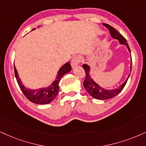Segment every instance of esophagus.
I'll list each match as a JSON object with an SVG mask.
<instances>
[{
	"mask_svg": "<svg viewBox=\"0 0 146 146\" xmlns=\"http://www.w3.org/2000/svg\"><path fill=\"white\" fill-rule=\"evenodd\" d=\"M80 62H81V57L79 56V55H76V56H74L71 61L72 67V68L76 67V66H78L79 63Z\"/></svg>",
	"mask_w": 146,
	"mask_h": 146,
	"instance_id": "esophagus-1",
	"label": "esophagus"
}]
</instances>
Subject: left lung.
I'll return each instance as SVG.
<instances>
[{
    "label": "left lung",
    "instance_id": "left-lung-1",
    "mask_svg": "<svg viewBox=\"0 0 146 146\" xmlns=\"http://www.w3.org/2000/svg\"><path fill=\"white\" fill-rule=\"evenodd\" d=\"M103 25L105 26L106 28L109 30L111 36L114 39H116V40L119 41L120 44H125V45L127 46L129 53H131L130 48H129V46L128 45V43L127 42V40L123 37V36L120 35L119 32L117 31L115 28L111 27V26H110V25L107 24V23H103ZM82 68H84L86 74V78L83 83L84 87V89H86V91L89 93L91 96L97 99V100H108V99L114 98V97L118 95V93L123 89V88L125 87V84L127 83V80H128V79L129 78V76H130L131 68H132V59H131L130 74H129L128 77H127V80H126L123 84H120L118 88L114 89H104V88L102 87L101 86L99 85L96 82H95L94 80L91 78V75H90V70H91V68H90V66L89 65L83 64L82 65Z\"/></svg>",
    "mask_w": 146,
    "mask_h": 146
}]
</instances>
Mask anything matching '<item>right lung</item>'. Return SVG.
<instances>
[{"mask_svg":"<svg viewBox=\"0 0 146 146\" xmlns=\"http://www.w3.org/2000/svg\"><path fill=\"white\" fill-rule=\"evenodd\" d=\"M71 69L72 68L70 63H66L59 68L55 80L49 86L40 88V89H28L23 85L21 79L19 78V75H18L17 70L16 69L15 66H14V71H15L16 80H17V82L21 91L28 100L34 104H40V105L48 104L55 100V98L58 94L59 89V83L61 79L64 76V74L70 72Z\"/></svg>","mask_w":146,"mask_h":146,"instance_id":"1","label":"right lung"}]
</instances>
